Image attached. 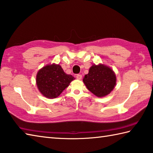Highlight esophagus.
Listing matches in <instances>:
<instances>
[{
    "label": "esophagus",
    "instance_id": "obj_1",
    "mask_svg": "<svg viewBox=\"0 0 153 153\" xmlns=\"http://www.w3.org/2000/svg\"><path fill=\"white\" fill-rule=\"evenodd\" d=\"M76 78H77V79L80 80L82 78V75H80V74H77V76H76Z\"/></svg>",
    "mask_w": 153,
    "mask_h": 153
}]
</instances>
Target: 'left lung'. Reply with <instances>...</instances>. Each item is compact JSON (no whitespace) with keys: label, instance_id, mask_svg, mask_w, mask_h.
<instances>
[{"label":"left lung","instance_id":"8db88e82","mask_svg":"<svg viewBox=\"0 0 153 153\" xmlns=\"http://www.w3.org/2000/svg\"><path fill=\"white\" fill-rule=\"evenodd\" d=\"M83 82L86 88L98 97L109 95L116 85L117 77L111 68L103 64H93Z\"/></svg>","mask_w":153,"mask_h":153}]
</instances>
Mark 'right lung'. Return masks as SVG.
Masks as SVG:
<instances>
[{
	"mask_svg": "<svg viewBox=\"0 0 153 153\" xmlns=\"http://www.w3.org/2000/svg\"><path fill=\"white\" fill-rule=\"evenodd\" d=\"M36 82L39 91L49 99L58 97L75 79L71 75L65 74L59 64H49L38 70Z\"/></svg>",
	"mask_w": 153,
	"mask_h": 153,
	"instance_id": "1",
	"label": "right lung"
}]
</instances>
